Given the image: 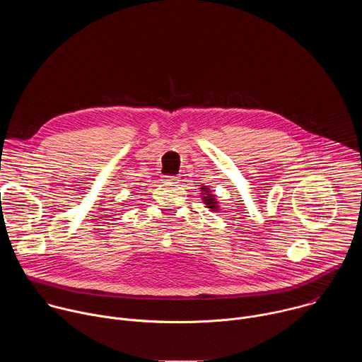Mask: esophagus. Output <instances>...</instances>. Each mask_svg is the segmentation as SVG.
I'll return each instance as SVG.
<instances>
[{
  "instance_id": "obj_1",
  "label": "esophagus",
  "mask_w": 362,
  "mask_h": 362,
  "mask_svg": "<svg viewBox=\"0 0 362 362\" xmlns=\"http://www.w3.org/2000/svg\"><path fill=\"white\" fill-rule=\"evenodd\" d=\"M163 180L166 182V183H177V176H163Z\"/></svg>"
}]
</instances>
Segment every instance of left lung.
<instances>
[{"mask_svg": "<svg viewBox=\"0 0 362 362\" xmlns=\"http://www.w3.org/2000/svg\"><path fill=\"white\" fill-rule=\"evenodd\" d=\"M204 202H206V204H209L208 208H211V209H216L218 206H216V202H215V197L212 196V194H208V196H204Z\"/></svg>", "mask_w": 362, "mask_h": 362, "instance_id": "left-lung-1", "label": "left lung"}]
</instances>
